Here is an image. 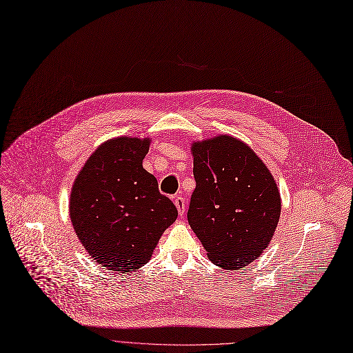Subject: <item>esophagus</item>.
<instances>
[{"label":"esophagus","mask_w":353,"mask_h":353,"mask_svg":"<svg viewBox=\"0 0 353 353\" xmlns=\"http://www.w3.org/2000/svg\"><path fill=\"white\" fill-rule=\"evenodd\" d=\"M174 203H175L176 209L179 212V216H183V213H185V199L182 196H176L174 199Z\"/></svg>","instance_id":"obj_1"}]
</instances>
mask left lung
<instances>
[{
	"mask_svg": "<svg viewBox=\"0 0 353 353\" xmlns=\"http://www.w3.org/2000/svg\"><path fill=\"white\" fill-rule=\"evenodd\" d=\"M196 188L188 222L208 257L237 270L256 260L277 228V183L254 151L229 135L192 144Z\"/></svg>",
	"mask_w": 353,
	"mask_h": 353,
	"instance_id": "1",
	"label": "left lung"
}]
</instances>
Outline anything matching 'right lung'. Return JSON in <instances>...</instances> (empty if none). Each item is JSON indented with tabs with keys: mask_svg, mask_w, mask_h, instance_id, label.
Listing matches in <instances>:
<instances>
[{
	"mask_svg": "<svg viewBox=\"0 0 353 353\" xmlns=\"http://www.w3.org/2000/svg\"><path fill=\"white\" fill-rule=\"evenodd\" d=\"M150 140L119 137L101 144L79 172L70 219L89 254L108 270L130 273L151 257L178 210L143 168Z\"/></svg>",
	"mask_w": 353,
	"mask_h": 353,
	"instance_id": "add662e5",
	"label": "right lung"
}]
</instances>
